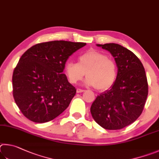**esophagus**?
I'll return each instance as SVG.
<instances>
[{"mask_svg":"<svg viewBox=\"0 0 159 159\" xmlns=\"http://www.w3.org/2000/svg\"><path fill=\"white\" fill-rule=\"evenodd\" d=\"M84 90L81 89H77V93H82L84 92Z\"/></svg>","mask_w":159,"mask_h":159,"instance_id":"esophagus-1","label":"esophagus"}]
</instances>
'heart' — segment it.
Here are the masks:
<instances>
[{
  "instance_id": "1",
  "label": "heart",
  "mask_w": 159,
  "mask_h": 159,
  "mask_svg": "<svg viewBox=\"0 0 159 159\" xmlns=\"http://www.w3.org/2000/svg\"><path fill=\"white\" fill-rule=\"evenodd\" d=\"M77 63L68 62L64 70L71 84H76L84 77L85 84L95 87L97 90L104 91L115 84L117 77V65L107 55L94 49H90L78 57Z\"/></svg>"
}]
</instances>
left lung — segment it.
I'll return each instance as SVG.
<instances>
[{"instance_id":"1","label":"left lung","mask_w":159,"mask_h":159,"mask_svg":"<svg viewBox=\"0 0 159 159\" xmlns=\"http://www.w3.org/2000/svg\"><path fill=\"white\" fill-rule=\"evenodd\" d=\"M97 46L115 57L118 73L110 89L97 96L91 105V115L105 129H121L133 123L143 112L148 95L145 70L136 55L120 44Z\"/></svg>"}]
</instances>
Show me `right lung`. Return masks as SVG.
<instances>
[{"instance_id": "add662e5", "label": "right lung", "mask_w": 159, "mask_h": 159, "mask_svg": "<svg viewBox=\"0 0 159 159\" xmlns=\"http://www.w3.org/2000/svg\"><path fill=\"white\" fill-rule=\"evenodd\" d=\"M84 43L55 40L36 44L24 52L12 75L13 97L22 114L35 123L55 119L76 93L63 73L68 58Z\"/></svg>"}]
</instances>
